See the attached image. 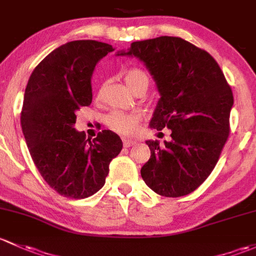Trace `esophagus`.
<instances>
[{"label":"esophagus","instance_id":"obj_1","mask_svg":"<svg viewBox=\"0 0 256 256\" xmlns=\"http://www.w3.org/2000/svg\"><path fill=\"white\" fill-rule=\"evenodd\" d=\"M123 144H124L126 148H129V146H134V144H136V140H132V139L124 138V139H123Z\"/></svg>","mask_w":256,"mask_h":256}]
</instances>
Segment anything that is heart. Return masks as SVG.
I'll return each mask as SVG.
<instances>
[{
    "mask_svg": "<svg viewBox=\"0 0 256 256\" xmlns=\"http://www.w3.org/2000/svg\"><path fill=\"white\" fill-rule=\"evenodd\" d=\"M126 84L132 91L142 85H149V75L144 72L143 70L130 69L124 75ZM107 124L112 130L117 132L120 134H130L136 130L138 124V116L132 114V113L123 112H113L107 118Z\"/></svg>",
    "mask_w": 256,
    "mask_h": 256,
    "instance_id": "b5f03b06",
    "label": "heart"
}]
</instances>
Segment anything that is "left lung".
<instances>
[{
    "mask_svg": "<svg viewBox=\"0 0 256 256\" xmlns=\"http://www.w3.org/2000/svg\"><path fill=\"white\" fill-rule=\"evenodd\" d=\"M117 56H136L156 84L160 98L150 128L171 129V140H146L144 182L165 197L191 194L210 176L229 136L233 94L220 65L178 36L134 42Z\"/></svg>",
    "mask_w": 256,
    "mask_h": 256,
    "instance_id": "1",
    "label": "left lung"
}]
</instances>
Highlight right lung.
<instances>
[{"mask_svg": "<svg viewBox=\"0 0 256 256\" xmlns=\"http://www.w3.org/2000/svg\"><path fill=\"white\" fill-rule=\"evenodd\" d=\"M114 48L96 40H74L46 55L32 72L20 126L34 164L48 185L71 198H86L106 182L110 162L123 143L112 130L94 140L75 129L76 112L92 102L96 64Z\"/></svg>", "mask_w": 256, "mask_h": 256, "instance_id": "1", "label": "right lung"}]
</instances>
